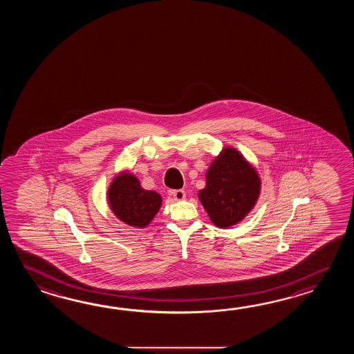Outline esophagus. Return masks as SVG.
Wrapping results in <instances>:
<instances>
[{"label": "esophagus", "mask_w": 354, "mask_h": 354, "mask_svg": "<svg viewBox=\"0 0 354 354\" xmlns=\"http://www.w3.org/2000/svg\"><path fill=\"white\" fill-rule=\"evenodd\" d=\"M169 195L172 196L174 200H183L186 197V192L183 189H174L169 191Z\"/></svg>", "instance_id": "obj_1"}]
</instances>
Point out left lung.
Segmentation results:
<instances>
[{
    "instance_id": "8db88e82",
    "label": "left lung",
    "mask_w": 354,
    "mask_h": 354,
    "mask_svg": "<svg viewBox=\"0 0 354 354\" xmlns=\"http://www.w3.org/2000/svg\"><path fill=\"white\" fill-rule=\"evenodd\" d=\"M261 189L256 169L233 148H226L206 174L200 201L220 227L234 225L252 210Z\"/></svg>"
}]
</instances>
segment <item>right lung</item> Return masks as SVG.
<instances>
[{
  "instance_id": "right-lung-1",
  "label": "right lung",
  "mask_w": 354,
  "mask_h": 354,
  "mask_svg": "<svg viewBox=\"0 0 354 354\" xmlns=\"http://www.w3.org/2000/svg\"><path fill=\"white\" fill-rule=\"evenodd\" d=\"M109 203L113 214L129 225L144 227L158 212L162 198L154 191H147L133 174H122L109 188Z\"/></svg>"
}]
</instances>
